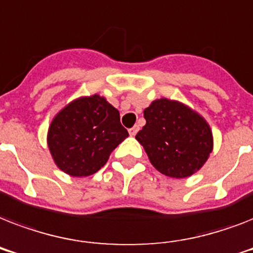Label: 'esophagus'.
<instances>
[{"mask_svg": "<svg viewBox=\"0 0 253 253\" xmlns=\"http://www.w3.org/2000/svg\"><path fill=\"white\" fill-rule=\"evenodd\" d=\"M138 130H139V127L134 126L132 128H130V130H128V132H130L131 136H135V135H136V132H138Z\"/></svg>", "mask_w": 253, "mask_h": 253, "instance_id": "obj_1", "label": "esophagus"}]
</instances>
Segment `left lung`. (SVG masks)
Returning <instances> with one entry per match:
<instances>
[{"mask_svg": "<svg viewBox=\"0 0 253 253\" xmlns=\"http://www.w3.org/2000/svg\"><path fill=\"white\" fill-rule=\"evenodd\" d=\"M146 126L136 134L151 164L173 178H186L208 162L214 147L208 121L188 105L159 98L144 110Z\"/></svg>", "mask_w": 253, "mask_h": 253, "instance_id": "8db88e82", "label": "left lung"}]
</instances>
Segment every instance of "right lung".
I'll list each match as a JSON object with an SVG mask.
<instances>
[{
	"label": "right lung",
	"instance_id": "right-lung-1",
	"mask_svg": "<svg viewBox=\"0 0 253 253\" xmlns=\"http://www.w3.org/2000/svg\"><path fill=\"white\" fill-rule=\"evenodd\" d=\"M128 136L119 111L99 94L83 95L57 111L47 132L56 167L72 177L98 172Z\"/></svg>",
	"mask_w": 253,
	"mask_h": 253
}]
</instances>
